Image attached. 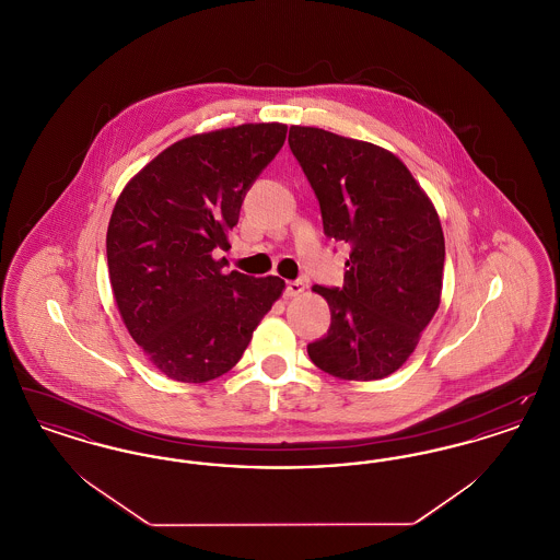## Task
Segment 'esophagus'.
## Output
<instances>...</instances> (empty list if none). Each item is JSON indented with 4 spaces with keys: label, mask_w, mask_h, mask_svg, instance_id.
Instances as JSON below:
<instances>
[{
    "label": "esophagus",
    "mask_w": 560,
    "mask_h": 560,
    "mask_svg": "<svg viewBox=\"0 0 560 560\" xmlns=\"http://www.w3.org/2000/svg\"><path fill=\"white\" fill-rule=\"evenodd\" d=\"M304 283L302 281H288V285H285V295L288 298H295V295H302L304 293Z\"/></svg>",
    "instance_id": "1"
}]
</instances>
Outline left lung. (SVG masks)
<instances>
[{
    "instance_id": "8db88e82",
    "label": "left lung",
    "mask_w": 560,
    "mask_h": 560,
    "mask_svg": "<svg viewBox=\"0 0 560 560\" xmlns=\"http://www.w3.org/2000/svg\"><path fill=\"white\" fill-rule=\"evenodd\" d=\"M290 149L319 199L325 235L350 245L345 285L313 288L331 325L308 357L338 380H382L411 357L441 304L439 213L407 165L377 144L292 126Z\"/></svg>"
}]
</instances>
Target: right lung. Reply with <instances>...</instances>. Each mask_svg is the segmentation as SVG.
Returning a JSON list of instances; mask_svg holds the SVG:
<instances>
[{"mask_svg":"<svg viewBox=\"0 0 560 560\" xmlns=\"http://www.w3.org/2000/svg\"><path fill=\"white\" fill-rule=\"evenodd\" d=\"M288 126L192 133L149 161L115 201L107 262L117 311L165 377L201 384L240 363L285 290L279 277L222 272L241 203L285 142Z\"/></svg>","mask_w":560,"mask_h":560,"instance_id":"right-lung-1","label":"right lung"}]
</instances>
